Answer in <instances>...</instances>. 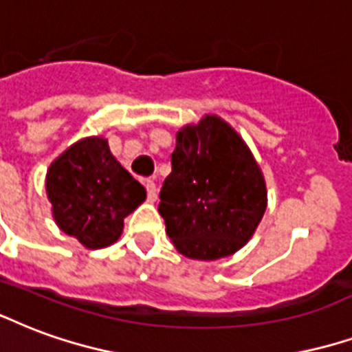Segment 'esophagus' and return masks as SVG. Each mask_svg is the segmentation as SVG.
I'll use <instances>...</instances> for the list:
<instances>
[{
    "label": "esophagus",
    "mask_w": 352,
    "mask_h": 352,
    "mask_svg": "<svg viewBox=\"0 0 352 352\" xmlns=\"http://www.w3.org/2000/svg\"><path fill=\"white\" fill-rule=\"evenodd\" d=\"M145 188H147V199H149L151 203L156 201V184H155V181H147V183H145Z\"/></svg>",
    "instance_id": "esophagus-1"
}]
</instances>
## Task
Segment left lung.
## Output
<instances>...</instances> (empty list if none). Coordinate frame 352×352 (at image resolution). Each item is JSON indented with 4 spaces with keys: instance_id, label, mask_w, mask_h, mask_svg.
I'll return each instance as SVG.
<instances>
[{
    "instance_id": "left-lung-1",
    "label": "left lung",
    "mask_w": 352,
    "mask_h": 352,
    "mask_svg": "<svg viewBox=\"0 0 352 352\" xmlns=\"http://www.w3.org/2000/svg\"><path fill=\"white\" fill-rule=\"evenodd\" d=\"M267 210L265 177L246 142L207 113L177 132L158 212L179 254L197 261L233 256Z\"/></svg>"
}]
</instances>
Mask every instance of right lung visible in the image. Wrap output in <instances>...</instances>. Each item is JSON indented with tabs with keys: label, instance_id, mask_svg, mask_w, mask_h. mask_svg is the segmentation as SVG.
Segmentation results:
<instances>
[{
	"label": "right lung",
	"instance_id": "add662e5",
	"mask_svg": "<svg viewBox=\"0 0 352 352\" xmlns=\"http://www.w3.org/2000/svg\"><path fill=\"white\" fill-rule=\"evenodd\" d=\"M46 196L57 228L85 248H106L147 192L111 155L102 136L72 143L46 171Z\"/></svg>",
	"mask_w": 352,
	"mask_h": 352
}]
</instances>
